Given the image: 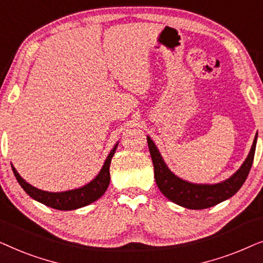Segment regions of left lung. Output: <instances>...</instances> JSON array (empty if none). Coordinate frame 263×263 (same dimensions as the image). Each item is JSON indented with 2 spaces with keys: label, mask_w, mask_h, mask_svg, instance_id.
<instances>
[{
  "label": "left lung",
  "mask_w": 263,
  "mask_h": 263,
  "mask_svg": "<svg viewBox=\"0 0 263 263\" xmlns=\"http://www.w3.org/2000/svg\"><path fill=\"white\" fill-rule=\"evenodd\" d=\"M257 133L255 135L253 146L247 159L231 177L222 182L214 183V184H197V183H192L176 176L167 167L153 140L147 136V142H148L149 153L154 166V178H156L158 188L164 194V196H166L172 202L189 208V210H204V208L213 207L230 199L238 192L243 183L246 182L251 165H253Z\"/></svg>",
  "instance_id": "left-lung-1"
}]
</instances>
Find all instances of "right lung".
<instances>
[{
    "instance_id": "add662e5",
    "label": "right lung",
    "mask_w": 263,
    "mask_h": 263,
    "mask_svg": "<svg viewBox=\"0 0 263 263\" xmlns=\"http://www.w3.org/2000/svg\"><path fill=\"white\" fill-rule=\"evenodd\" d=\"M117 146L118 142L114 146V148L110 151L109 156H107L105 161H104V165L103 167L100 168L99 174L97 175L91 182L80 186V188L66 190V192L51 193L35 188V186L31 185L30 183H27L19 174H17V171L15 170V167L13 166V164L10 165H12L14 176H15L16 181L19 182L21 188H23L32 199L45 204V206L55 208V210L73 211L95 202L96 200L102 197L103 194L106 192L107 186L110 184V163L115 152H116Z\"/></svg>"
}]
</instances>
